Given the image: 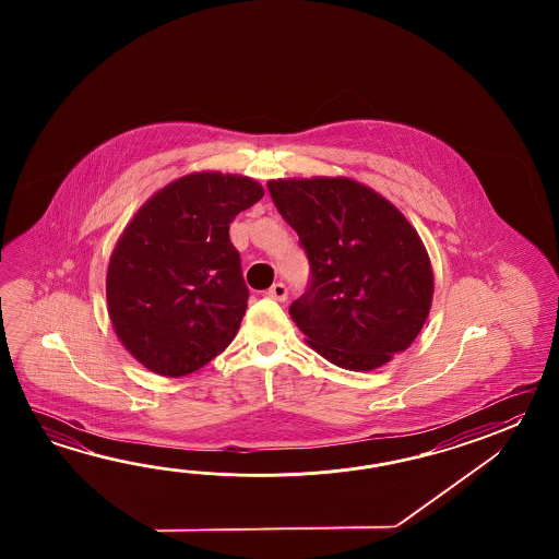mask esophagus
<instances>
[{
    "instance_id": "esophagus-1",
    "label": "esophagus",
    "mask_w": 559,
    "mask_h": 559,
    "mask_svg": "<svg viewBox=\"0 0 559 559\" xmlns=\"http://www.w3.org/2000/svg\"><path fill=\"white\" fill-rule=\"evenodd\" d=\"M287 287L284 284H274L270 289H267V296L275 299V301H285L287 299Z\"/></svg>"
}]
</instances>
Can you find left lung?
Instances as JSON below:
<instances>
[{"mask_svg":"<svg viewBox=\"0 0 559 559\" xmlns=\"http://www.w3.org/2000/svg\"><path fill=\"white\" fill-rule=\"evenodd\" d=\"M267 190L308 255V292L289 306L306 342L352 371L407 349L428 320L433 272L404 214L349 178L272 179Z\"/></svg>","mask_w":559,"mask_h":559,"instance_id":"left-lung-1","label":"left lung"}]
</instances>
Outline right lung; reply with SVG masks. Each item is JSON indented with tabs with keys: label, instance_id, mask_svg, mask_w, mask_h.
<instances>
[{
	"label": "right lung",
	"instance_id": "1",
	"mask_svg": "<svg viewBox=\"0 0 559 559\" xmlns=\"http://www.w3.org/2000/svg\"><path fill=\"white\" fill-rule=\"evenodd\" d=\"M262 198L246 176L190 174L154 193L119 236L107 265L109 320L150 371L188 376L236 337L250 292L229 224Z\"/></svg>",
	"mask_w": 559,
	"mask_h": 559
}]
</instances>
